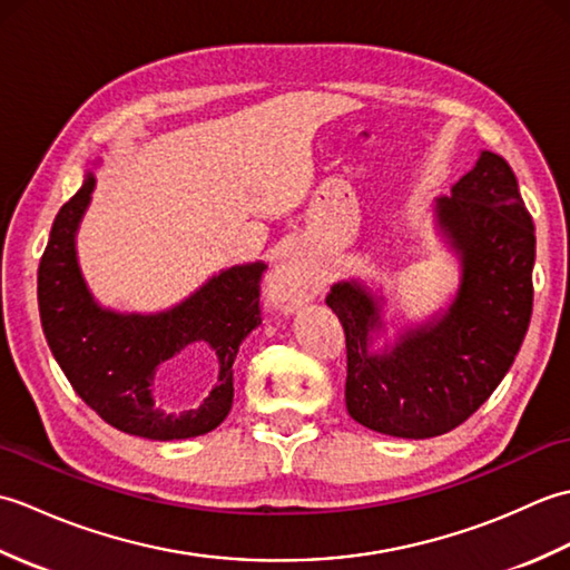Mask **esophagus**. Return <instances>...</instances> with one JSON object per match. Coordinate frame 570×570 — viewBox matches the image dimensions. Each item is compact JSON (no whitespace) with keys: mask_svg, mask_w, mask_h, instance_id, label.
I'll return each mask as SVG.
<instances>
[{"mask_svg":"<svg viewBox=\"0 0 570 570\" xmlns=\"http://www.w3.org/2000/svg\"><path fill=\"white\" fill-rule=\"evenodd\" d=\"M306 288V274L296 269V266H282L276 274V298L282 301L286 308L298 304V296Z\"/></svg>","mask_w":570,"mask_h":570,"instance_id":"obj_1","label":"esophagus"}]
</instances>
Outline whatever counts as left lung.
I'll return each instance as SVG.
<instances>
[{
  "label": "left lung",
  "mask_w": 570,
  "mask_h": 570,
  "mask_svg": "<svg viewBox=\"0 0 570 570\" xmlns=\"http://www.w3.org/2000/svg\"><path fill=\"white\" fill-rule=\"evenodd\" d=\"M431 215L460 266L445 308L392 338L382 288L347 278L325 296L345 328L347 414L394 439H433L475 414L510 372L534 301V223L500 154L480 151Z\"/></svg>",
  "instance_id": "obj_1"
}]
</instances>
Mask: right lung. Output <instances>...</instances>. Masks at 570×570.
I'll return each instance as SVG.
<instances>
[{"mask_svg":"<svg viewBox=\"0 0 570 570\" xmlns=\"http://www.w3.org/2000/svg\"><path fill=\"white\" fill-rule=\"evenodd\" d=\"M92 190L95 171L88 168L80 190L58 210L39 264V313L48 347L72 390L110 426L151 441L196 439L220 426L233 409L237 350L262 323L264 264L220 269L166 311L105 308L85 282L76 247ZM193 342L214 350L218 380L200 407L176 415L155 402L153 382L163 362Z\"/></svg>","mask_w":570,"mask_h":570,"instance_id":"1","label":"right lung"}]
</instances>
